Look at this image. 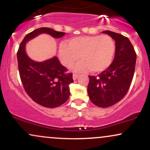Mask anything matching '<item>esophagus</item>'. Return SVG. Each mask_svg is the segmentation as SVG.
I'll list each match as a JSON object with an SVG mask.
<instances>
[{
  "mask_svg": "<svg viewBox=\"0 0 150 150\" xmlns=\"http://www.w3.org/2000/svg\"><path fill=\"white\" fill-rule=\"evenodd\" d=\"M78 76H79V75H78V74L74 73V74H73V80H76V79L77 78V77H78Z\"/></svg>",
  "mask_w": 150,
  "mask_h": 150,
  "instance_id": "1",
  "label": "esophagus"
}]
</instances>
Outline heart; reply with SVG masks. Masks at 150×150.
I'll return each mask as SVG.
<instances>
[{
	"instance_id": "obj_1",
	"label": "heart",
	"mask_w": 150,
	"mask_h": 150,
	"mask_svg": "<svg viewBox=\"0 0 150 150\" xmlns=\"http://www.w3.org/2000/svg\"><path fill=\"white\" fill-rule=\"evenodd\" d=\"M116 51V44L108 35L80 36L69 39L68 43L62 42L58 49V56L65 67L75 65L78 71L89 70L93 73L104 71L112 63Z\"/></svg>"
}]
</instances>
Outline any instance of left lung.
Segmentation results:
<instances>
[{
	"mask_svg": "<svg viewBox=\"0 0 150 150\" xmlns=\"http://www.w3.org/2000/svg\"><path fill=\"white\" fill-rule=\"evenodd\" d=\"M103 33L115 40L114 59L97 76L89 75L87 92L93 104L106 108L121 100L128 92L135 73L136 53L128 37L111 31Z\"/></svg>",
	"mask_w": 150,
	"mask_h": 150,
	"instance_id": "left-lung-1",
	"label": "left lung"
}]
</instances>
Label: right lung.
<instances>
[{
  "instance_id": "right-lung-1",
  "label": "right lung",
  "mask_w": 150,
  "mask_h": 150,
  "mask_svg": "<svg viewBox=\"0 0 150 150\" xmlns=\"http://www.w3.org/2000/svg\"><path fill=\"white\" fill-rule=\"evenodd\" d=\"M42 33L54 38H61L65 34L48 27H41L27 34L17 52L19 73L24 89L32 100L44 107L56 108L69 98L73 73H67L68 69L61 64L57 57L38 63L27 56L25 44Z\"/></svg>"
}]
</instances>
